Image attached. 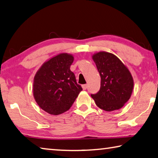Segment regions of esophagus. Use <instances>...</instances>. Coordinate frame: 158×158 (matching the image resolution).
Here are the masks:
<instances>
[{
    "instance_id": "1",
    "label": "esophagus",
    "mask_w": 158,
    "mask_h": 158,
    "mask_svg": "<svg viewBox=\"0 0 158 158\" xmlns=\"http://www.w3.org/2000/svg\"><path fill=\"white\" fill-rule=\"evenodd\" d=\"M87 87H88V84H84L82 85V88H83L84 90H86L87 89Z\"/></svg>"
}]
</instances>
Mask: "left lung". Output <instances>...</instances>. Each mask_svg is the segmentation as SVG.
Segmentation results:
<instances>
[{
	"label": "left lung",
	"mask_w": 158,
	"mask_h": 158,
	"mask_svg": "<svg viewBox=\"0 0 158 158\" xmlns=\"http://www.w3.org/2000/svg\"><path fill=\"white\" fill-rule=\"evenodd\" d=\"M93 60L101 76V88L91 94L96 106L106 111L119 110L129 101L134 88V80L127 67L114 55L99 52Z\"/></svg>",
	"instance_id": "left-lung-1"
}]
</instances>
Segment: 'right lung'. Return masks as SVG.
Listing matches in <instances>:
<instances>
[{"label":"right lung","instance_id":"obj_1","mask_svg":"<svg viewBox=\"0 0 158 158\" xmlns=\"http://www.w3.org/2000/svg\"><path fill=\"white\" fill-rule=\"evenodd\" d=\"M73 61L72 55L59 54L44 63L35 75L34 97L48 113L57 115L67 111L82 91L70 70Z\"/></svg>","mask_w":158,"mask_h":158}]
</instances>
